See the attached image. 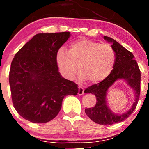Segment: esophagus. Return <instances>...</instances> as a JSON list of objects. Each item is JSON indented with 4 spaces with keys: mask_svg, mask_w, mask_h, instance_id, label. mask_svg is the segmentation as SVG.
<instances>
[{
    "mask_svg": "<svg viewBox=\"0 0 149 149\" xmlns=\"http://www.w3.org/2000/svg\"><path fill=\"white\" fill-rule=\"evenodd\" d=\"M84 93V90L82 87H78V95H82Z\"/></svg>",
    "mask_w": 149,
    "mask_h": 149,
    "instance_id": "1",
    "label": "esophagus"
}]
</instances>
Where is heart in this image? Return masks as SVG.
Wrapping results in <instances>:
<instances>
[{
  "label": "heart",
  "instance_id": "obj_1",
  "mask_svg": "<svg viewBox=\"0 0 149 149\" xmlns=\"http://www.w3.org/2000/svg\"><path fill=\"white\" fill-rule=\"evenodd\" d=\"M55 58L59 71L65 78L72 80L78 66L79 79L89 80L91 84L105 80L116 62L115 52L111 46L85 38L72 42L68 52L59 48Z\"/></svg>",
  "mask_w": 149,
  "mask_h": 149
}]
</instances>
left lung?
I'll return each mask as SVG.
<instances>
[{
    "label": "left lung",
    "mask_w": 149,
    "mask_h": 149,
    "mask_svg": "<svg viewBox=\"0 0 149 149\" xmlns=\"http://www.w3.org/2000/svg\"><path fill=\"white\" fill-rule=\"evenodd\" d=\"M104 39L111 44L112 48L115 52V65L111 74L105 80L85 90V93H91L97 98L95 107L85 109V111L87 116L96 123L110 125L127 118L136 108L140 95L141 73L132 53L111 38L104 36ZM120 79H123L133 90L135 97L131 109L121 114L113 112L107 104L106 100L108 89Z\"/></svg>",
    "instance_id": "1"
}]
</instances>
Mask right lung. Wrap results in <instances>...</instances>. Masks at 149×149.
<instances>
[{"instance_id":"obj_1","label":"right lung","mask_w":149,"mask_h":149,"mask_svg":"<svg viewBox=\"0 0 149 149\" xmlns=\"http://www.w3.org/2000/svg\"><path fill=\"white\" fill-rule=\"evenodd\" d=\"M70 32L38 33L15 54L9 83L13 103L24 118L45 123L55 118L66 95H76L78 85L61 76L56 53Z\"/></svg>"}]
</instances>
